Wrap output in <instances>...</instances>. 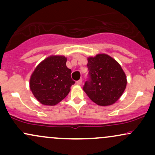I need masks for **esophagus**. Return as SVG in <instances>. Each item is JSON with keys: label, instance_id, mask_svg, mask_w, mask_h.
<instances>
[{"label": "esophagus", "instance_id": "obj_1", "mask_svg": "<svg viewBox=\"0 0 155 155\" xmlns=\"http://www.w3.org/2000/svg\"><path fill=\"white\" fill-rule=\"evenodd\" d=\"M76 84H77L78 85H81V84H82V79H80L79 80H78V81H76Z\"/></svg>", "mask_w": 155, "mask_h": 155}]
</instances>
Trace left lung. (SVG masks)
<instances>
[{
  "label": "left lung",
  "mask_w": 155,
  "mask_h": 155,
  "mask_svg": "<svg viewBox=\"0 0 155 155\" xmlns=\"http://www.w3.org/2000/svg\"><path fill=\"white\" fill-rule=\"evenodd\" d=\"M87 60L89 78L83 87L84 91L99 106L114 104L127 85V78L122 67L105 54H97Z\"/></svg>",
  "instance_id": "obj_1"
}]
</instances>
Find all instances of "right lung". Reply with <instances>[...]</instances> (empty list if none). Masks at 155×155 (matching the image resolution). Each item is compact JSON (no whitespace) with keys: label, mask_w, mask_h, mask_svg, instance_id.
I'll return each mask as SVG.
<instances>
[{"label":"right lung","mask_w":155,"mask_h":155,"mask_svg":"<svg viewBox=\"0 0 155 155\" xmlns=\"http://www.w3.org/2000/svg\"><path fill=\"white\" fill-rule=\"evenodd\" d=\"M66 61L64 56H51L35 68L30 87L41 104L54 106L69 93L75 81L71 79V70L67 68Z\"/></svg>","instance_id":"1"}]
</instances>
